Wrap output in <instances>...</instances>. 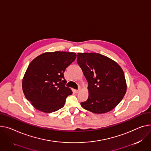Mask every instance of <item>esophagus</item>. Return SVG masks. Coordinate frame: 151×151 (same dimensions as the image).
Returning <instances> with one entry per match:
<instances>
[{"label":"esophagus","instance_id":"1","mask_svg":"<svg viewBox=\"0 0 151 151\" xmlns=\"http://www.w3.org/2000/svg\"><path fill=\"white\" fill-rule=\"evenodd\" d=\"M75 93H79L80 92V90H75Z\"/></svg>","mask_w":151,"mask_h":151}]
</instances>
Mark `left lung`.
<instances>
[{
  "instance_id": "1",
  "label": "left lung",
  "mask_w": 151,
  "mask_h": 151,
  "mask_svg": "<svg viewBox=\"0 0 151 151\" xmlns=\"http://www.w3.org/2000/svg\"><path fill=\"white\" fill-rule=\"evenodd\" d=\"M77 63L88 82V97L81 106L97 114L111 111L126 92L122 67L112 59L95 53H78Z\"/></svg>"
}]
</instances>
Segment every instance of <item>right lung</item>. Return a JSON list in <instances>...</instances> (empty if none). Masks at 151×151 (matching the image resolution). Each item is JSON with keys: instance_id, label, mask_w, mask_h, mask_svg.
Segmentation results:
<instances>
[{"instance_id": "right-lung-1", "label": "right lung", "mask_w": 151, "mask_h": 151, "mask_svg": "<svg viewBox=\"0 0 151 151\" xmlns=\"http://www.w3.org/2000/svg\"><path fill=\"white\" fill-rule=\"evenodd\" d=\"M76 57L73 52H45L29 63L22 86L25 96L36 109L51 113L64 107L66 98L73 93L65 86L64 72Z\"/></svg>"}]
</instances>
